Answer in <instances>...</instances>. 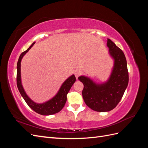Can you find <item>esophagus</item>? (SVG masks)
Wrapping results in <instances>:
<instances>
[{"label":"esophagus","instance_id":"esophagus-1","mask_svg":"<svg viewBox=\"0 0 148 148\" xmlns=\"http://www.w3.org/2000/svg\"><path fill=\"white\" fill-rule=\"evenodd\" d=\"M82 74V71L80 70H76L75 71V77L77 79H78V78L79 77V76Z\"/></svg>","mask_w":148,"mask_h":148}]
</instances>
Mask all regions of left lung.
<instances>
[{"label": "left lung", "mask_w": 148, "mask_h": 148, "mask_svg": "<svg viewBox=\"0 0 148 148\" xmlns=\"http://www.w3.org/2000/svg\"><path fill=\"white\" fill-rule=\"evenodd\" d=\"M107 46L114 60L108 80L98 84L85 76L78 77L84 85L82 95L85 104L92 110L100 112L110 111L117 106L128 84L127 63L123 52L109 39H107Z\"/></svg>", "instance_id": "1"}]
</instances>
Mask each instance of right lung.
Listing matches in <instances>:
<instances>
[{
	"label": "right lung",
	"mask_w": 148,
	"mask_h": 148,
	"mask_svg": "<svg viewBox=\"0 0 148 148\" xmlns=\"http://www.w3.org/2000/svg\"><path fill=\"white\" fill-rule=\"evenodd\" d=\"M35 42H34L29 47L22 52L18 60L17 63V73H16V84L18 89L21 94V96L23 97L24 100L26 102L31 109H33L36 112L42 115H50L56 114L60 112L64 107L66 101V95L69 92L71 87L76 81V78L74 75H72L69 78H67L62 84L60 89L57 93V95L52 97L51 99L49 100L42 104L36 103L31 100L26 95L24 88L22 86L21 80V61L22 58L28 52L29 49L33 46Z\"/></svg>",
	"instance_id": "right-lung-1"
}]
</instances>
